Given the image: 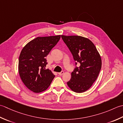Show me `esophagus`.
Masks as SVG:
<instances>
[{
    "label": "esophagus",
    "mask_w": 123,
    "mask_h": 123,
    "mask_svg": "<svg viewBox=\"0 0 123 123\" xmlns=\"http://www.w3.org/2000/svg\"><path fill=\"white\" fill-rule=\"evenodd\" d=\"M64 73V71H62L61 72L58 73V74L59 75H62Z\"/></svg>",
    "instance_id": "esophagus-1"
}]
</instances>
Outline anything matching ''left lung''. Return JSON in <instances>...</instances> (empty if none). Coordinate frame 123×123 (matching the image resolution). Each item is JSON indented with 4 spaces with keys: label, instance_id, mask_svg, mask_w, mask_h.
<instances>
[{
    "label": "left lung",
    "instance_id": "8db88e82",
    "mask_svg": "<svg viewBox=\"0 0 123 123\" xmlns=\"http://www.w3.org/2000/svg\"><path fill=\"white\" fill-rule=\"evenodd\" d=\"M75 61L71 79L67 82L76 93L86 91L96 81L101 68V59L96 46L89 39L81 36H62ZM79 64V66L76 65Z\"/></svg>",
    "mask_w": 123,
    "mask_h": 123
}]
</instances>
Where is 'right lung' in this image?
<instances>
[{"label":"right lung","instance_id":"right-lung-1","mask_svg":"<svg viewBox=\"0 0 123 123\" xmlns=\"http://www.w3.org/2000/svg\"><path fill=\"white\" fill-rule=\"evenodd\" d=\"M60 38L61 36L37 37L22 50L18 59L19 76L25 86L35 93L47 90L55 76L46 69V57Z\"/></svg>","mask_w":123,"mask_h":123}]
</instances>
